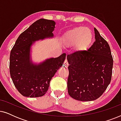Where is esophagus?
<instances>
[{
	"label": "esophagus",
	"mask_w": 121,
	"mask_h": 121,
	"mask_svg": "<svg viewBox=\"0 0 121 121\" xmlns=\"http://www.w3.org/2000/svg\"><path fill=\"white\" fill-rule=\"evenodd\" d=\"M68 65H69L68 63L67 60H65V61H64V62L63 63V67H65V68H67L68 67Z\"/></svg>",
	"instance_id": "esophagus-1"
}]
</instances>
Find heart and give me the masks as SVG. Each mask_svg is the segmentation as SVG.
I'll return each mask as SVG.
<instances>
[{"instance_id":"1","label":"heart","mask_w":121,"mask_h":121,"mask_svg":"<svg viewBox=\"0 0 121 121\" xmlns=\"http://www.w3.org/2000/svg\"><path fill=\"white\" fill-rule=\"evenodd\" d=\"M94 36L91 30L84 26L75 27L67 31L60 39L61 43L65 47L74 45L76 53L82 54L89 51L94 42Z\"/></svg>"}]
</instances>
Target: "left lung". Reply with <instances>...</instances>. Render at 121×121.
I'll use <instances>...</instances> for the list:
<instances>
[{"label":"left lung","mask_w":121,"mask_h":121,"mask_svg":"<svg viewBox=\"0 0 121 121\" xmlns=\"http://www.w3.org/2000/svg\"><path fill=\"white\" fill-rule=\"evenodd\" d=\"M94 31L95 41L87 52L67 56L68 94L82 101L96 100L111 80L113 61L110 47L95 27Z\"/></svg>","instance_id":"8db88e82"}]
</instances>
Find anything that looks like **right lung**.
<instances>
[{
	"instance_id": "1",
	"label": "right lung",
	"mask_w": 121,
	"mask_h": 121,
	"mask_svg": "<svg viewBox=\"0 0 121 121\" xmlns=\"http://www.w3.org/2000/svg\"><path fill=\"white\" fill-rule=\"evenodd\" d=\"M54 21L40 19L17 38L10 55V73L15 86L24 96L37 97L47 91L49 82L63 65L66 54L39 63L32 59V46L36 41L54 37Z\"/></svg>"
}]
</instances>
